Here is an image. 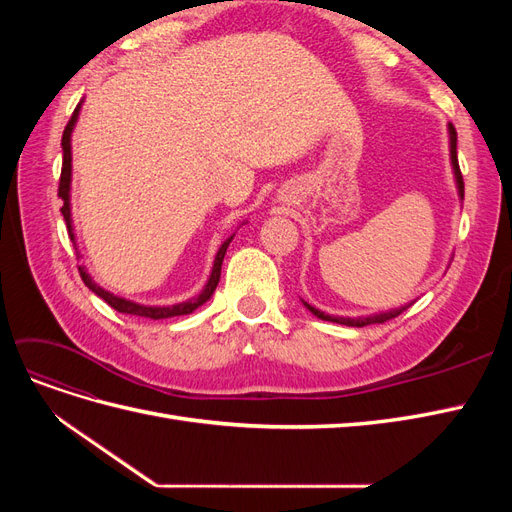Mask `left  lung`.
I'll return each mask as SVG.
<instances>
[{"label": "left lung", "instance_id": "left-lung-1", "mask_svg": "<svg viewBox=\"0 0 512 512\" xmlns=\"http://www.w3.org/2000/svg\"><path fill=\"white\" fill-rule=\"evenodd\" d=\"M446 130H448V151H451V153H448V156H451V166H453V177H455V185H457V194H459V200L463 203V179H461V170H459V162H457V132H455V128H453V123H448ZM301 303H303L316 318L327 320V322L346 324V327H367V324H374V322H386V320H391V318L399 316L401 312H404L406 307L412 305V303H406V305L395 307V309H386V312L350 318V316H331V314H324V312H320V309H316L314 305H309L307 301H301Z\"/></svg>", "mask_w": 512, "mask_h": 512}]
</instances>
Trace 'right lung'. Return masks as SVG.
I'll return each mask as SVG.
<instances>
[{
    "label": "right lung",
    "instance_id": "add662e5",
    "mask_svg": "<svg viewBox=\"0 0 512 512\" xmlns=\"http://www.w3.org/2000/svg\"><path fill=\"white\" fill-rule=\"evenodd\" d=\"M81 106H83V100L81 104L74 108V113L68 121V126L64 130V136H61V149H64V164H61V179H59V198L64 200V205H61V215H64L66 220V226H68V235L72 239V243L76 245V235H74V222H72V205H70V188H72V132H74V126L76 121H79V113H81ZM247 224L241 222V226ZM232 237H235V232L220 245L218 254H215V260H213V267H211V273L207 277V284L203 286V290H200L196 297L188 299V301H181V303H175V305H143V303H136V301H130V299H123V297H117V294H113L111 290L102 288L100 284L94 282V277L89 275L87 267H79L81 271V277L85 286L96 292L98 297L102 301H106L108 305H111L113 309H117V312L121 314H130V316H143V318H153V320H160V318H173V316H185V314H192L194 309H198L203 303H207L211 297L215 288H218V282H220V273H222V262H224V256H226V250L228 245L232 241ZM81 254V252H79Z\"/></svg>",
    "mask_w": 512,
    "mask_h": 512
}]
</instances>
